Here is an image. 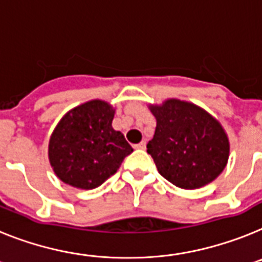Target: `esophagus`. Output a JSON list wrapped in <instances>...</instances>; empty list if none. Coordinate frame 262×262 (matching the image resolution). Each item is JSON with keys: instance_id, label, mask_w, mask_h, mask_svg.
<instances>
[{"instance_id": "esophagus-1", "label": "esophagus", "mask_w": 262, "mask_h": 262, "mask_svg": "<svg viewBox=\"0 0 262 262\" xmlns=\"http://www.w3.org/2000/svg\"><path fill=\"white\" fill-rule=\"evenodd\" d=\"M134 148H136V149H144V148H146V142H144V140H142V142H140V143L135 144V146H134Z\"/></svg>"}]
</instances>
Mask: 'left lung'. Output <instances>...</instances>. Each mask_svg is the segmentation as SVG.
Masks as SVG:
<instances>
[{"label":"left lung","mask_w":262,"mask_h":262,"mask_svg":"<svg viewBox=\"0 0 262 262\" xmlns=\"http://www.w3.org/2000/svg\"><path fill=\"white\" fill-rule=\"evenodd\" d=\"M151 111L156 129L147 152L159 173L184 189L213 182L229 156V142L220 123L200 107L178 99L151 106Z\"/></svg>","instance_id":"left-lung-1"}]
</instances>
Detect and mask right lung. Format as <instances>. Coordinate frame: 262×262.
Here are the masks:
<instances>
[{
  "label": "right lung",
  "mask_w": 262,
  "mask_h": 262,
  "mask_svg": "<svg viewBox=\"0 0 262 262\" xmlns=\"http://www.w3.org/2000/svg\"><path fill=\"white\" fill-rule=\"evenodd\" d=\"M114 110L91 100L62 118L49 143V159L57 176L75 188L93 189L114 175L133 147L111 126Z\"/></svg>",
  "instance_id": "add662e5"
}]
</instances>
